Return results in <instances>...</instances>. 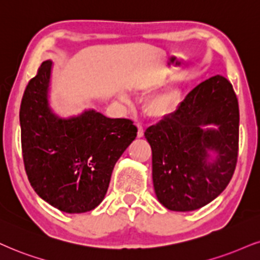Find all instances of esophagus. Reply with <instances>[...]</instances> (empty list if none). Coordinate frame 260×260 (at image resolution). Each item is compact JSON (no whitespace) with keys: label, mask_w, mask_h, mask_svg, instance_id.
I'll return each mask as SVG.
<instances>
[{"label":"esophagus","mask_w":260,"mask_h":260,"mask_svg":"<svg viewBox=\"0 0 260 260\" xmlns=\"http://www.w3.org/2000/svg\"><path fill=\"white\" fill-rule=\"evenodd\" d=\"M136 125H137V136H139V137H142L143 135H145V129H143L142 124L137 123Z\"/></svg>","instance_id":"esophagus-1"}]
</instances>
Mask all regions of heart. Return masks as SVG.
Listing matches in <instances>:
<instances>
[{"instance_id":"1","label":"heart","mask_w":260,"mask_h":260,"mask_svg":"<svg viewBox=\"0 0 260 260\" xmlns=\"http://www.w3.org/2000/svg\"><path fill=\"white\" fill-rule=\"evenodd\" d=\"M178 104V94L175 90L159 92L147 102V112L153 117H164L174 112Z\"/></svg>"}]
</instances>
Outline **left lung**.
Segmentation results:
<instances>
[{
  "instance_id": "left-lung-1",
  "label": "left lung",
  "mask_w": 260,
  "mask_h": 260,
  "mask_svg": "<svg viewBox=\"0 0 260 260\" xmlns=\"http://www.w3.org/2000/svg\"><path fill=\"white\" fill-rule=\"evenodd\" d=\"M239 121L232 83L217 75L195 86L177 110L146 130L160 204L185 212L205 206L222 193L238 162ZM210 123L217 127L205 131L203 125ZM208 150L217 153L211 163Z\"/></svg>"
}]
</instances>
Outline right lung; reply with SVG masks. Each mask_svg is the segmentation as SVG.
<instances>
[{"label":"right lung","instance_id":"add662e5","mask_svg":"<svg viewBox=\"0 0 260 260\" xmlns=\"http://www.w3.org/2000/svg\"><path fill=\"white\" fill-rule=\"evenodd\" d=\"M52 61L28 82L20 105L25 171L35 191L57 210L83 213L101 204L117 160L136 139L131 119L94 110L61 119L48 105Z\"/></svg>","mask_w":260,"mask_h":260}]
</instances>
